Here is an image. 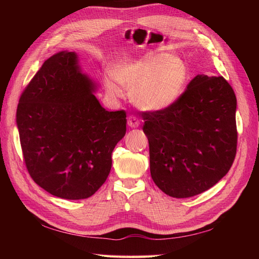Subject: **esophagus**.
I'll return each mask as SVG.
<instances>
[{
	"label": "esophagus",
	"instance_id": "esophagus-1",
	"mask_svg": "<svg viewBox=\"0 0 259 259\" xmlns=\"http://www.w3.org/2000/svg\"><path fill=\"white\" fill-rule=\"evenodd\" d=\"M128 125L130 128H138L140 125V120L136 115H130L128 118Z\"/></svg>",
	"mask_w": 259,
	"mask_h": 259
}]
</instances>
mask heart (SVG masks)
<instances>
[{"mask_svg": "<svg viewBox=\"0 0 259 259\" xmlns=\"http://www.w3.org/2000/svg\"><path fill=\"white\" fill-rule=\"evenodd\" d=\"M112 73L115 80L107 78L104 81L108 95L113 98L122 95L120 84L129 90L131 101L147 111H162L174 106L183 95L189 76L184 60L168 53L126 60Z\"/></svg>", "mask_w": 259, "mask_h": 259, "instance_id": "b5f03b06", "label": "heart"}]
</instances>
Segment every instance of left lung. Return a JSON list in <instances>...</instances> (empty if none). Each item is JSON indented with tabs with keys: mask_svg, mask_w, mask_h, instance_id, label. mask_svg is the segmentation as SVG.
<instances>
[{
	"mask_svg": "<svg viewBox=\"0 0 259 259\" xmlns=\"http://www.w3.org/2000/svg\"><path fill=\"white\" fill-rule=\"evenodd\" d=\"M236 108L235 92L223 76L198 74L174 106L142 112L159 189L188 198L226 176L237 149Z\"/></svg>",
	"mask_w": 259,
	"mask_h": 259,
	"instance_id": "left-lung-1",
	"label": "left lung"
}]
</instances>
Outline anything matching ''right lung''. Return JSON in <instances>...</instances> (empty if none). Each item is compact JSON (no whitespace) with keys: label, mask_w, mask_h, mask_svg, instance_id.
I'll return each instance as SVG.
<instances>
[{"label":"right lung","mask_w":259,"mask_h":259,"mask_svg":"<svg viewBox=\"0 0 259 259\" xmlns=\"http://www.w3.org/2000/svg\"><path fill=\"white\" fill-rule=\"evenodd\" d=\"M96 90L78 54L61 51L42 64L21 95L16 124L25 166L56 197L78 200L95 194L125 135V112L107 111Z\"/></svg>","instance_id":"1"}]
</instances>
